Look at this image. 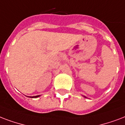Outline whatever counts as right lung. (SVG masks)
<instances>
[{
	"label": "right lung",
	"instance_id": "1",
	"mask_svg": "<svg viewBox=\"0 0 125 125\" xmlns=\"http://www.w3.org/2000/svg\"><path fill=\"white\" fill-rule=\"evenodd\" d=\"M38 96H39V95L35 96H30V97H31V98H37V97H38Z\"/></svg>",
	"mask_w": 125,
	"mask_h": 125
}]
</instances>
